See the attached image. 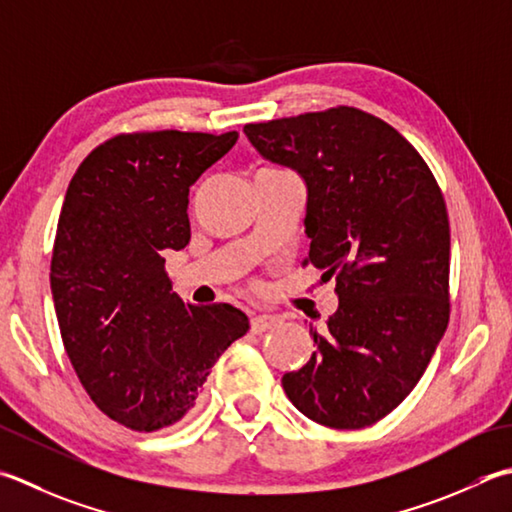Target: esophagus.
Listing matches in <instances>:
<instances>
[{
  "mask_svg": "<svg viewBox=\"0 0 512 512\" xmlns=\"http://www.w3.org/2000/svg\"><path fill=\"white\" fill-rule=\"evenodd\" d=\"M279 322H282V319H279L277 315H255L253 319H250V330H253L255 335H259V333H266V330L277 326Z\"/></svg>",
  "mask_w": 512,
  "mask_h": 512,
  "instance_id": "esophagus-1",
  "label": "esophagus"
}]
</instances>
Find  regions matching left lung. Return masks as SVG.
Listing matches in <instances>:
<instances>
[{"label": "left lung", "instance_id": "left-lung-1", "mask_svg": "<svg viewBox=\"0 0 512 512\" xmlns=\"http://www.w3.org/2000/svg\"><path fill=\"white\" fill-rule=\"evenodd\" d=\"M264 159L308 190L304 264L335 277L339 306L317 350L282 377L299 413L353 430L386 417L422 379L448 326L450 226L422 155L375 115L337 106L246 124Z\"/></svg>", "mask_w": 512, "mask_h": 512}]
</instances>
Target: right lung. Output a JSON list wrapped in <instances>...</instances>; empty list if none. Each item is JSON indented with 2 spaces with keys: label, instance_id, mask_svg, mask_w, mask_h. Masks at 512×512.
Instances as JSON below:
<instances>
[{
  "label": "right lung",
  "instance_id": "right-lung-1",
  "mask_svg": "<svg viewBox=\"0 0 512 512\" xmlns=\"http://www.w3.org/2000/svg\"><path fill=\"white\" fill-rule=\"evenodd\" d=\"M237 137L117 135L68 184L50 262L62 342L90 399L130 430L179 422L219 355L248 333L235 306L182 302L164 270V250L190 242V186Z\"/></svg>",
  "mask_w": 512,
  "mask_h": 512
}]
</instances>
